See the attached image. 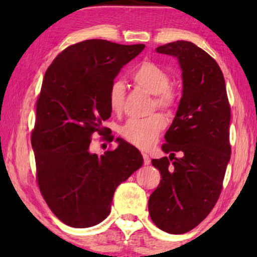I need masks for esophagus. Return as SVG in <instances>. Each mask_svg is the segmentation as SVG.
<instances>
[{
  "label": "esophagus",
  "instance_id": "34e87169",
  "mask_svg": "<svg viewBox=\"0 0 257 257\" xmlns=\"http://www.w3.org/2000/svg\"><path fill=\"white\" fill-rule=\"evenodd\" d=\"M143 158H144V164H145V165L151 164V158L146 152H143Z\"/></svg>",
  "mask_w": 257,
  "mask_h": 257
}]
</instances>
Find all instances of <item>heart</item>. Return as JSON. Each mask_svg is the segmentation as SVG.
<instances>
[{"label": "heart", "instance_id": "heart-1", "mask_svg": "<svg viewBox=\"0 0 257 257\" xmlns=\"http://www.w3.org/2000/svg\"><path fill=\"white\" fill-rule=\"evenodd\" d=\"M132 79L140 89L154 94V103L165 110H171L177 103V93L170 87L171 78L163 68L153 62H143L132 73ZM125 99V85L121 80H114L108 90V104L111 110L121 111ZM166 127V118L156 113L144 119H130L121 128L126 142L139 149H149L159 138Z\"/></svg>", "mask_w": 257, "mask_h": 257}]
</instances>
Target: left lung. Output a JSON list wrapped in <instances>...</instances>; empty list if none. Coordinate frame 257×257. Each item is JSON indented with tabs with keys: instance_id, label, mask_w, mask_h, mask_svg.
<instances>
[{
	"instance_id": "obj_1",
	"label": "left lung",
	"mask_w": 257,
	"mask_h": 257,
	"mask_svg": "<svg viewBox=\"0 0 257 257\" xmlns=\"http://www.w3.org/2000/svg\"><path fill=\"white\" fill-rule=\"evenodd\" d=\"M156 51L178 59L182 96L161 147L170 157L152 160L161 180L149 212L161 230L184 234L206 219L220 196L230 159V106L223 73L206 51L187 41Z\"/></svg>"
}]
</instances>
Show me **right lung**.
Listing matches in <instances>:
<instances>
[{"label": "right lung", "instance_id": "add662e5", "mask_svg": "<svg viewBox=\"0 0 257 257\" xmlns=\"http://www.w3.org/2000/svg\"><path fill=\"white\" fill-rule=\"evenodd\" d=\"M144 48L83 41L63 50L45 72L31 133L36 179L49 208L70 227L106 219L115 188L142 167V153L124 139L100 157L90 144L94 132L104 135L101 122L111 117V84Z\"/></svg>", "mask_w": 257, "mask_h": 257}]
</instances>
